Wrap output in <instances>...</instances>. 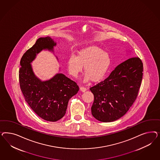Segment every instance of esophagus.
<instances>
[{
    "instance_id": "obj_1",
    "label": "esophagus",
    "mask_w": 160,
    "mask_h": 160,
    "mask_svg": "<svg viewBox=\"0 0 160 160\" xmlns=\"http://www.w3.org/2000/svg\"><path fill=\"white\" fill-rule=\"evenodd\" d=\"M80 91L82 92H85L87 90L86 88H85V87H80Z\"/></svg>"
}]
</instances>
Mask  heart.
Listing matches in <instances>:
<instances>
[{
  "label": "heart",
  "mask_w": 160,
  "mask_h": 160,
  "mask_svg": "<svg viewBox=\"0 0 160 160\" xmlns=\"http://www.w3.org/2000/svg\"><path fill=\"white\" fill-rule=\"evenodd\" d=\"M111 64L109 54L96 46H91L82 48L78 52V57L70 56L68 62V70L74 78H78L80 73L84 72V82L92 80V82H98L106 76Z\"/></svg>",
  "instance_id": "b5f03b06"
}]
</instances>
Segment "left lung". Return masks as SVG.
<instances>
[{"label": "left lung", "mask_w": 160, "mask_h": 160, "mask_svg": "<svg viewBox=\"0 0 160 160\" xmlns=\"http://www.w3.org/2000/svg\"><path fill=\"white\" fill-rule=\"evenodd\" d=\"M140 58H131L117 66L104 81L91 87L94 100L92 114L98 121H116L123 116L135 102L142 78Z\"/></svg>", "instance_id": "left-lung-1"}]
</instances>
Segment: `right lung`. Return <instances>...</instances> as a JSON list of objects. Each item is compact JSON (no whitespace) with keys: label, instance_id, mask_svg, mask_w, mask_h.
I'll use <instances>...</instances> for the list:
<instances>
[{"label":"right lung","instance_id":"right-lung-1","mask_svg":"<svg viewBox=\"0 0 160 160\" xmlns=\"http://www.w3.org/2000/svg\"><path fill=\"white\" fill-rule=\"evenodd\" d=\"M56 44L50 37L39 38L24 53L20 62V86L25 101L38 116L52 122L65 115L69 100L79 90L77 84L63 73H57L47 80H42L34 74L31 63L36 56L42 50L54 53Z\"/></svg>","mask_w":160,"mask_h":160}]
</instances>
